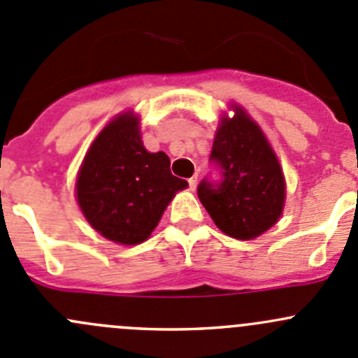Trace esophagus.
Returning a JSON list of instances; mask_svg holds the SVG:
<instances>
[{
    "mask_svg": "<svg viewBox=\"0 0 358 358\" xmlns=\"http://www.w3.org/2000/svg\"><path fill=\"white\" fill-rule=\"evenodd\" d=\"M189 187H190V190H194L197 187V175H194L192 178H189Z\"/></svg>",
    "mask_w": 358,
    "mask_h": 358,
    "instance_id": "obj_1",
    "label": "esophagus"
}]
</instances>
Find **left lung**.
I'll return each mask as SVG.
<instances>
[{"label": "left lung", "instance_id": "1", "mask_svg": "<svg viewBox=\"0 0 358 358\" xmlns=\"http://www.w3.org/2000/svg\"><path fill=\"white\" fill-rule=\"evenodd\" d=\"M234 112V117H222L209 157L222 178L216 183L202 180L197 196L223 234L249 241L280 218L286 182L262 128L239 106Z\"/></svg>", "mask_w": 358, "mask_h": 358}]
</instances>
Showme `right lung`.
<instances>
[{
	"label": "right lung",
	"instance_id": "obj_1",
	"mask_svg": "<svg viewBox=\"0 0 358 358\" xmlns=\"http://www.w3.org/2000/svg\"><path fill=\"white\" fill-rule=\"evenodd\" d=\"M185 180L173 176L164 152H149L140 119L124 112L112 119L86 152L76 196L90 225L106 239L135 246L149 239Z\"/></svg>",
	"mask_w": 358,
	"mask_h": 358
}]
</instances>
